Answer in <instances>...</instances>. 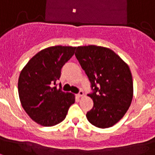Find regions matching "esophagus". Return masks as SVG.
Masks as SVG:
<instances>
[{"label": "esophagus", "instance_id": "obj_1", "mask_svg": "<svg viewBox=\"0 0 155 155\" xmlns=\"http://www.w3.org/2000/svg\"><path fill=\"white\" fill-rule=\"evenodd\" d=\"M77 95H78V97L83 96V95H84L83 91H81V90H80V91H79V92H78V94H77Z\"/></svg>", "mask_w": 155, "mask_h": 155}]
</instances>
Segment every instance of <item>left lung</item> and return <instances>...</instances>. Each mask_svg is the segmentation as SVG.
Listing matches in <instances>:
<instances>
[{
    "instance_id": "obj_1",
    "label": "left lung",
    "mask_w": 155,
    "mask_h": 155,
    "mask_svg": "<svg viewBox=\"0 0 155 155\" xmlns=\"http://www.w3.org/2000/svg\"><path fill=\"white\" fill-rule=\"evenodd\" d=\"M81 68L91 81L94 106L86 113L95 127L113 126L128 111L134 95L133 78L129 65L104 47H78L75 52Z\"/></svg>"
}]
</instances>
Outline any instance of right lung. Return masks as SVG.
I'll use <instances>...</instances> for the list:
<instances>
[{"label": "right lung", "instance_id": "obj_1", "mask_svg": "<svg viewBox=\"0 0 155 155\" xmlns=\"http://www.w3.org/2000/svg\"><path fill=\"white\" fill-rule=\"evenodd\" d=\"M75 49L69 46L47 48L35 55L20 73L18 87L21 106L42 126H54L64 120L75 102L74 94L53 86Z\"/></svg>", "mask_w": 155, "mask_h": 155}]
</instances>
